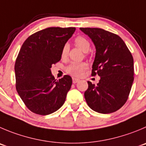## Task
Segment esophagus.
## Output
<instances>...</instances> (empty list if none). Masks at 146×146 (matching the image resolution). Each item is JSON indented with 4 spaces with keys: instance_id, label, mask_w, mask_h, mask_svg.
Wrapping results in <instances>:
<instances>
[{
    "instance_id": "1",
    "label": "esophagus",
    "mask_w": 146,
    "mask_h": 146,
    "mask_svg": "<svg viewBox=\"0 0 146 146\" xmlns=\"http://www.w3.org/2000/svg\"><path fill=\"white\" fill-rule=\"evenodd\" d=\"M79 81H80V80H79V79L75 78V77H73V78H72V82H73V83H74V84L77 83Z\"/></svg>"
}]
</instances>
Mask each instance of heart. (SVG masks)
Listing matches in <instances>:
<instances>
[{
	"instance_id": "b5f03b06",
	"label": "heart",
	"mask_w": 146,
	"mask_h": 146,
	"mask_svg": "<svg viewBox=\"0 0 146 146\" xmlns=\"http://www.w3.org/2000/svg\"><path fill=\"white\" fill-rule=\"evenodd\" d=\"M76 45L80 47L84 52H87L90 48V44L88 40L83 36H78L74 40ZM69 52V45L65 44L62 49L61 56L62 58H66ZM87 64L84 62H73L66 68V71L71 75L74 77H80L83 72L87 69Z\"/></svg>"
}]
</instances>
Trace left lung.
I'll list each match as a JSON object with an SVG mask.
<instances>
[{
  "label": "left lung",
  "instance_id": "obj_1",
  "mask_svg": "<svg viewBox=\"0 0 146 146\" xmlns=\"http://www.w3.org/2000/svg\"><path fill=\"white\" fill-rule=\"evenodd\" d=\"M95 46L92 75L100 77L95 84L87 82L84 98L95 112L108 114L118 110L128 98L133 80V58L119 36L98 28H80Z\"/></svg>",
  "mask_w": 146,
  "mask_h": 146
}]
</instances>
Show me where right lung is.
Returning a JSON list of instances; mask_svg holds the SVG:
<instances>
[{"mask_svg":"<svg viewBox=\"0 0 146 146\" xmlns=\"http://www.w3.org/2000/svg\"><path fill=\"white\" fill-rule=\"evenodd\" d=\"M75 30L74 27L47 28L30 36L22 45L15 64L16 87L31 112L46 115L64 103L72 77L64 75L55 80L51 68L60 61L62 48Z\"/></svg>","mask_w":146,"mask_h":146,"instance_id":"1","label":"right lung"}]
</instances>
